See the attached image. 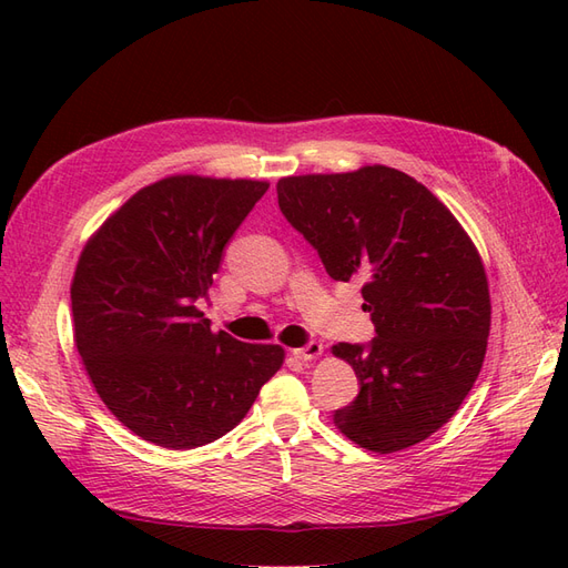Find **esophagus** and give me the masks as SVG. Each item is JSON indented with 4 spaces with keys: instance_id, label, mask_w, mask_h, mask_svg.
<instances>
[{
    "instance_id": "obj_1",
    "label": "esophagus",
    "mask_w": 568,
    "mask_h": 568,
    "mask_svg": "<svg viewBox=\"0 0 568 568\" xmlns=\"http://www.w3.org/2000/svg\"><path fill=\"white\" fill-rule=\"evenodd\" d=\"M320 355H322V343H317V341H311L307 346L294 351V357H298L301 363H311V359H315Z\"/></svg>"
}]
</instances>
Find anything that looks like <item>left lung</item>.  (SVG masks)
<instances>
[{
    "label": "left lung",
    "mask_w": 568,
    "mask_h": 568,
    "mask_svg": "<svg viewBox=\"0 0 568 568\" xmlns=\"http://www.w3.org/2000/svg\"><path fill=\"white\" fill-rule=\"evenodd\" d=\"M284 217L336 282L363 280L376 336L338 343L359 379L334 412L338 432L388 455L426 440L467 398L486 357L490 294L480 255L455 215L400 170L277 182Z\"/></svg>",
    "instance_id": "obj_1"
}]
</instances>
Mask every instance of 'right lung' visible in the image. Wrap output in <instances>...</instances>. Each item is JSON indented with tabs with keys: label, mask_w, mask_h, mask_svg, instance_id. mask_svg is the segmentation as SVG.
<instances>
[{
	"label": "right lung",
	"mask_w": 568,
	"mask_h": 568,
	"mask_svg": "<svg viewBox=\"0 0 568 568\" xmlns=\"http://www.w3.org/2000/svg\"><path fill=\"white\" fill-rule=\"evenodd\" d=\"M267 182L173 175L140 189L82 248L73 336L99 398L168 450L213 443L246 417L282 346L211 332L196 307Z\"/></svg>",
	"instance_id": "add662e5"
}]
</instances>
